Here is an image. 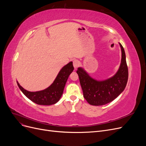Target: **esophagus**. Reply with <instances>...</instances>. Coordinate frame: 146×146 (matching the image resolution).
<instances>
[{
    "instance_id": "esophagus-1",
    "label": "esophagus",
    "mask_w": 146,
    "mask_h": 146,
    "mask_svg": "<svg viewBox=\"0 0 146 146\" xmlns=\"http://www.w3.org/2000/svg\"><path fill=\"white\" fill-rule=\"evenodd\" d=\"M73 66L75 68H77L79 66V61L77 60H73Z\"/></svg>"
}]
</instances>
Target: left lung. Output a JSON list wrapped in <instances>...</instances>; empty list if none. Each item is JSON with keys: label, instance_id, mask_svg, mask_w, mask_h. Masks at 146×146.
I'll list each match as a JSON object with an SVG mask.
<instances>
[{"label": "left lung", "instance_id": "1", "mask_svg": "<svg viewBox=\"0 0 146 146\" xmlns=\"http://www.w3.org/2000/svg\"><path fill=\"white\" fill-rule=\"evenodd\" d=\"M119 44L122 51L121 63L113 77L106 80L98 81L89 76L82 68H78L77 70L83 97L90 105L99 106L111 102L125 89L129 72L124 49L120 43Z\"/></svg>", "mask_w": 146, "mask_h": 146}]
</instances>
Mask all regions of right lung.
Returning <instances> with one entry per match:
<instances>
[{"mask_svg":"<svg viewBox=\"0 0 146 146\" xmlns=\"http://www.w3.org/2000/svg\"><path fill=\"white\" fill-rule=\"evenodd\" d=\"M73 70L72 62H70L61 69L54 83L49 87L40 91H28L24 89L17 82V83L24 94L35 104L42 105H50L56 104L61 98L66 83Z\"/></svg>","mask_w":146,"mask_h":146,"instance_id":"obj_1","label":"right lung"}]
</instances>
